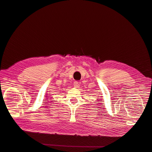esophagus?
I'll use <instances>...</instances> for the list:
<instances>
[{"label": "esophagus", "instance_id": "34e87169", "mask_svg": "<svg viewBox=\"0 0 152 152\" xmlns=\"http://www.w3.org/2000/svg\"><path fill=\"white\" fill-rule=\"evenodd\" d=\"M73 86L75 87H76V88H78V87H79V86H80V83H79L78 81H75Z\"/></svg>", "mask_w": 152, "mask_h": 152}]
</instances>
